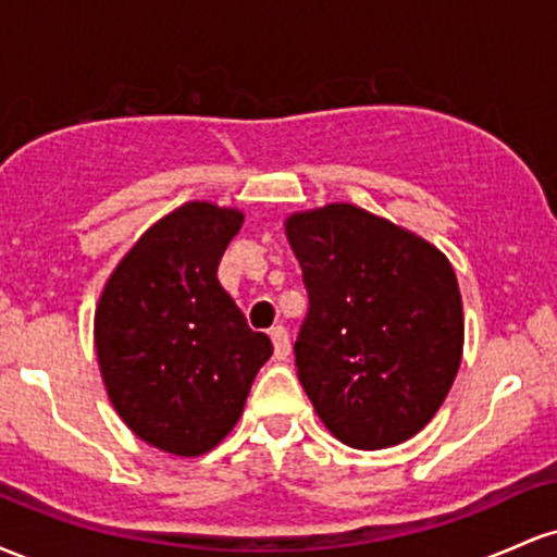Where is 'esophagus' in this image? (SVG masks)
<instances>
[{
  "label": "esophagus",
  "instance_id": "1",
  "mask_svg": "<svg viewBox=\"0 0 557 557\" xmlns=\"http://www.w3.org/2000/svg\"><path fill=\"white\" fill-rule=\"evenodd\" d=\"M270 337L274 343V356H277V359H287V354H290V337H287V330L283 324H274L270 330Z\"/></svg>",
  "mask_w": 557,
  "mask_h": 557
}]
</instances>
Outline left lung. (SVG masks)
Segmentation results:
<instances>
[{
  "mask_svg": "<svg viewBox=\"0 0 557 557\" xmlns=\"http://www.w3.org/2000/svg\"><path fill=\"white\" fill-rule=\"evenodd\" d=\"M285 235L309 293L293 350L319 419L359 450L406 443L430 424L461 367L450 261L354 203L290 214Z\"/></svg>",
  "mask_w": 557,
  "mask_h": 557,
  "instance_id": "left-lung-1",
  "label": "left lung"
}]
</instances>
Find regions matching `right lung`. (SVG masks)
Masks as SVG:
<instances>
[{
  "instance_id": "right-lung-1",
  "label": "right lung",
  "mask_w": 557,
  "mask_h": 557,
  "mask_svg": "<svg viewBox=\"0 0 557 557\" xmlns=\"http://www.w3.org/2000/svg\"><path fill=\"white\" fill-rule=\"evenodd\" d=\"M243 212L188 201L154 222L110 274L94 317L101 380L136 437L203 456L233 430L272 341L216 280Z\"/></svg>"
}]
</instances>
